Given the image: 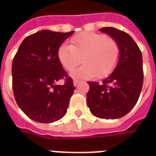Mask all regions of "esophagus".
<instances>
[{
	"instance_id": "34e87169",
	"label": "esophagus",
	"mask_w": 156,
	"mask_h": 156,
	"mask_svg": "<svg viewBox=\"0 0 156 156\" xmlns=\"http://www.w3.org/2000/svg\"><path fill=\"white\" fill-rule=\"evenodd\" d=\"M79 82L80 81H79V80H78V79H74V80H73V85H74V86H77Z\"/></svg>"
}]
</instances>
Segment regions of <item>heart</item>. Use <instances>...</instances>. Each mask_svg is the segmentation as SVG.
<instances>
[{
    "instance_id": "b5f03b06",
    "label": "heart",
    "mask_w": 156,
    "mask_h": 156,
    "mask_svg": "<svg viewBox=\"0 0 156 156\" xmlns=\"http://www.w3.org/2000/svg\"><path fill=\"white\" fill-rule=\"evenodd\" d=\"M117 41L95 32H82L71 40V45L62 44L58 48V58L61 64L71 73L73 78H89L98 75L105 78L115 70L119 59Z\"/></svg>"
}]
</instances>
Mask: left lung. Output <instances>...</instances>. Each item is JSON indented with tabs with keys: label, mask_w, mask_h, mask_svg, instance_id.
<instances>
[{
	"label": "left lung",
	"mask_w": 156,
	"mask_h": 156,
	"mask_svg": "<svg viewBox=\"0 0 156 156\" xmlns=\"http://www.w3.org/2000/svg\"><path fill=\"white\" fill-rule=\"evenodd\" d=\"M99 31L117 41L119 59L114 72L101 83L88 82L87 104L96 117L115 119L127 115L139 99L144 78L142 54L126 32L115 27H103Z\"/></svg>",
	"instance_id": "obj_1"
}]
</instances>
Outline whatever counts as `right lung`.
I'll return each instance as SVG.
<instances>
[{"label": "right lung", "mask_w": 156, "mask_h": 156, "mask_svg": "<svg viewBox=\"0 0 156 156\" xmlns=\"http://www.w3.org/2000/svg\"><path fill=\"white\" fill-rule=\"evenodd\" d=\"M74 32L42 30L27 37L12 62V88L19 108L32 120L52 123L63 117L75 87L58 58V48ZM66 77L63 85L55 83Z\"/></svg>", "instance_id": "right-lung-1"}]
</instances>
